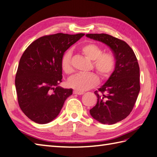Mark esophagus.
<instances>
[{"label": "esophagus", "instance_id": "34e87169", "mask_svg": "<svg viewBox=\"0 0 157 157\" xmlns=\"http://www.w3.org/2000/svg\"><path fill=\"white\" fill-rule=\"evenodd\" d=\"M73 94H76V95H82L83 94H84V92L78 91H73Z\"/></svg>", "mask_w": 157, "mask_h": 157}]
</instances>
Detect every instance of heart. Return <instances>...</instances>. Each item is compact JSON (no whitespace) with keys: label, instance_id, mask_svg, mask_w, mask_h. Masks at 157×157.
<instances>
[{"label":"heart","instance_id":"obj_1","mask_svg":"<svg viewBox=\"0 0 157 157\" xmlns=\"http://www.w3.org/2000/svg\"><path fill=\"white\" fill-rule=\"evenodd\" d=\"M80 52L87 59L93 61V68L101 78L109 77L115 68V59L110 53H102L100 46L95 43H87L80 47ZM71 53L63 54L61 59V67L66 74H71L73 68L71 63ZM99 83V77L94 72L77 74L70 78L68 85L78 91H85L95 87Z\"/></svg>","mask_w":157,"mask_h":157}]
</instances>
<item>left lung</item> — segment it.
Returning a JSON list of instances; mask_svg holds the SVG:
<instances>
[{"mask_svg": "<svg viewBox=\"0 0 157 157\" xmlns=\"http://www.w3.org/2000/svg\"><path fill=\"white\" fill-rule=\"evenodd\" d=\"M86 36L108 45L116 59L114 72L94 92L97 104L89 110L100 123L113 124L125 119L135 105L140 90L138 62L132 48L122 40L107 34H87Z\"/></svg>", "mask_w": 157, "mask_h": 157, "instance_id": "left-lung-1", "label": "left lung"}]
</instances>
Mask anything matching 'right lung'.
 Instances as JSON below:
<instances>
[{
  "label": "right lung",
  "mask_w": 157,
  "mask_h": 157,
  "mask_svg": "<svg viewBox=\"0 0 157 157\" xmlns=\"http://www.w3.org/2000/svg\"><path fill=\"white\" fill-rule=\"evenodd\" d=\"M85 34L57 33L32 43L21 56L15 76L18 104L30 120L39 124L58 116L64 101L72 94L63 89L61 59L68 48Z\"/></svg>",
  "instance_id": "add662e5"
}]
</instances>
